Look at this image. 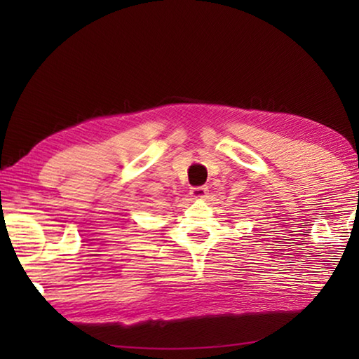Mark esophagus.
I'll list each match as a JSON object with an SVG mask.
<instances>
[{
    "instance_id": "esophagus-1",
    "label": "esophagus",
    "mask_w": 359,
    "mask_h": 359,
    "mask_svg": "<svg viewBox=\"0 0 359 359\" xmlns=\"http://www.w3.org/2000/svg\"><path fill=\"white\" fill-rule=\"evenodd\" d=\"M208 191H209L208 187H193L190 190V194L194 199H201L208 194Z\"/></svg>"
}]
</instances>
